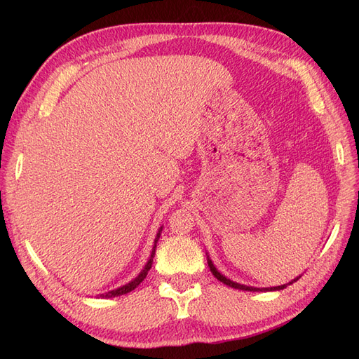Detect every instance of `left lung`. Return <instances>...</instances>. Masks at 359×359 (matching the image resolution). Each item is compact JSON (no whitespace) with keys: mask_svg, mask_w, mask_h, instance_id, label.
<instances>
[{"mask_svg":"<svg viewBox=\"0 0 359 359\" xmlns=\"http://www.w3.org/2000/svg\"><path fill=\"white\" fill-rule=\"evenodd\" d=\"M206 260H208V266H210V269H211V273H212V276L217 278V280H220L222 283H224L226 286H231V287H233V289H240V290H248V292H273V290H281V289H285L287 285H292L293 281H297V280H299V277H297V278H293L292 281H289L287 285H281V286H274V287H253V286H245V285H241V283H236V281H232L231 278H227V277H224L219 269L215 268V265L212 264V260L210 259V256H208V253H206Z\"/></svg>","mask_w":359,"mask_h":359,"instance_id":"8db88e82","label":"left lung"}]
</instances>
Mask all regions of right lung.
<instances>
[{
    "mask_svg": "<svg viewBox=\"0 0 359 359\" xmlns=\"http://www.w3.org/2000/svg\"><path fill=\"white\" fill-rule=\"evenodd\" d=\"M161 231H163V226L158 227V232H157L156 240H154V245H153V248H151V255H149V257H148V260H147V264H145L144 269L140 271V273H139L132 281H128L127 285H124V286H121V287H116V289L109 290V292H106V293H102V295H97V297H102V298H114V297H119V295H126V293L132 292L133 289H136L140 283H142L144 278H145L147 274H148V271L151 269V265H153V259H154V255H156V247H157V243H158V238H160Z\"/></svg>",
    "mask_w": 359,
    "mask_h": 359,
    "instance_id": "obj_1",
    "label": "right lung"
}]
</instances>
